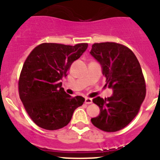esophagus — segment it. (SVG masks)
Here are the masks:
<instances>
[{"label": "esophagus", "instance_id": "34e87169", "mask_svg": "<svg viewBox=\"0 0 160 160\" xmlns=\"http://www.w3.org/2000/svg\"><path fill=\"white\" fill-rule=\"evenodd\" d=\"M85 103H86V104H91V103H92V99L90 98H85Z\"/></svg>", "mask_w": 160, "mask_h": 160}]
</instances>
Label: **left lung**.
<instances>
[{
  "mask_svg": "<svg viewBox=\"0 0 160 160\" xmlns=\"http://www.w3.org/2000/svg\"><path fill=\"white\" fill-rule=\"evenodd\" d=\"M90 53L102 65L106 85L113 89L111 97L93 99L100 114L91 121L102 131L116 132L132 121L145 99L146 86L142 68L132 51L121 44L95 43Z\"/></svg>",
  "mask_w": 160,
  "mask_h": 160,
  "instance_id": "8db88e82",
  "label": "left lung"
}]
</instances>
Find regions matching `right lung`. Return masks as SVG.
<instances>
[{"mask_svg":"<svg viewBox=\"0 0 160 160\" xmlns=\"http://www.w3.org/2000/svg\"><path fill=\"white\" fill-rule=\"evenodd\" d=\"M88 44L65 45L43 43L25 61L18 80V93L26 112L38 127L61 129L70 122L74 110L84 98L71 97L62 88L61 80L88 48Z\"/></svg>","mask_w":160,"mask_h":160,"instance_id":"obj_1","label":"right lung"}]
</instances>
